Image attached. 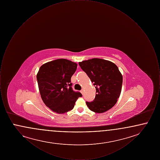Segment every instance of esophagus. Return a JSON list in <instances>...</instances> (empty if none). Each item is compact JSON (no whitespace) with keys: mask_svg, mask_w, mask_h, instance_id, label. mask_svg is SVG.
<instances>
[{"mask_svg":"<svg viewBox=\"0 0 160 160\" xmlns=\"http://www.w3.org/2000/svg\"><path fill=\"white\" fill-rule=\"evenodd\" d=\"M80 92L82 93V95H83L84 91L83 90V89H82V90H81V91H80Z\"/></svg>","mask_w":160,"mask_h":160,"instance_id":"esophagus-1","label":"esophagus"}]
</instances>
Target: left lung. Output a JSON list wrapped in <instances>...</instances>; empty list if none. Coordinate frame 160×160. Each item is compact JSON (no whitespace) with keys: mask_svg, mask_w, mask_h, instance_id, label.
I'll list each match as a JSON object with an SVG mask.
<instances>
[{"mask_svg":"<svg viewBox=\"0 0 160 160\" xmlns=\"http://www.w3.org/2000/svg\"><path fill=\"white\" fill-rule=\"evenodd\" d=\"M90 78L96 88V95L92 102H86L88 108L101 113L112 108L119 98L122 90V74L114 63L93 58L78 63Z\"/></svg>","mask_w":160,"mask_h":160,"instance_id":"obj_1","label":"left lung"}]
</instances>
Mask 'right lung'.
I'll return each instance as SVG.
<instances>
[{
	"mask_svg": "<svg viewBox=\"0 0 160 160\" xmlns=\"http://www.w3.org/2000/svg\"><path fill=\"white\" fill-rule=\"evenodd\" d=\"M77 64L65 59H59L43 64L37 75L40 95L46 106L53 112L62 114L71 110L79 92L72 89L71 78L76 71Z\"/></svg>",
	"mask_w": 160,
	"mask_h": 160,
	"instance_id": "1",
	"label": "right lung"
}]
</instances>
